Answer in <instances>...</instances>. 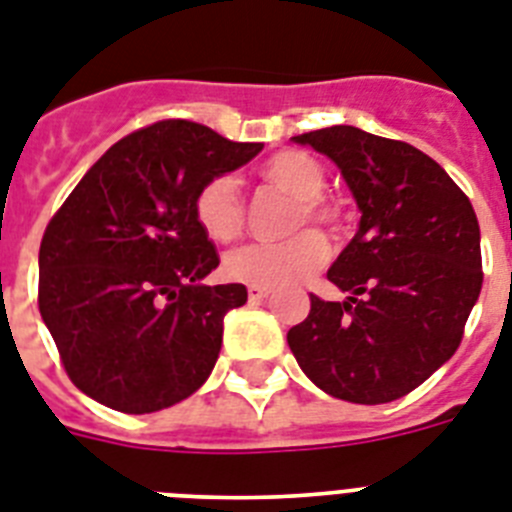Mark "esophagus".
I'll return each mask as SVG.
<instances>
[{
	"label": "esophagus",
	"mask_w": 512,
	"mask_h": 512,
	"mask_svg": "<svg viewBox=\"0 0 512 512\" xmlns=\"http://www.w3.org/2000/svg\"><path fill=\"white\" fill-rule=\"evenodd\" d=\"M247 296H249V302H260V299H268L270 289H265V286H249Z\"/></svg>",
	"instance_id": "obj_1"
}]
</instances>
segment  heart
Listing matches in <instances>:
<instances>
[{
    "instance_id": "b5f03b06",
    "label": "heart",
    "mask_w": 512,
    "mask_h": 512,
    "mask_svg": "<svg viewBox=\"0 0 512 512\" xmlns=\"http://www.w3.org/2000/svg\"><path fill=\"white\" fill-rule=\"evenodd\" d=\"M260 176L273 190L296 200L291 229H304L307 221L336 229L341 210L322 197L325 169L302 150H281L263 163ZM197 221L216 242H234L244 231V200L234 174L213 176L195 200ZM328 257V242L317 231H302L281 244H244L223 257V273L231 281L276 289L309 276Z\"/></svg>"
}]
</instances>
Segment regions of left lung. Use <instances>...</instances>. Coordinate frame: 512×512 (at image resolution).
Instances as JSON below:
<instances>
[{
    "label": "left lung",
    "mask_w": 512,
    "mask_h": 512,
    "mask_svg": "<svg viewBox=\"0 0 512 512\" xmlns=\"http://www.w3.org/2000/svg\"><path fill=\"white\" fill-rule=\"evenodd\" d=\"M291 140L336 163L362 221L328 270L346 302L309 296L289 349L333 398H403L455 354L482 291L474 208L440 163L401 140L349 124Z\"/></svg>",
    "instance_id": "left-lung-1"
}]
</instances>
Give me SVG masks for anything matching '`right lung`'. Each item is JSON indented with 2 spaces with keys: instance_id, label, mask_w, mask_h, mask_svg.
I'll list each match as a JSON object with an SVG mask.
<instances>
[{
  "instance_id": "obj_1",
  "label": "right lung",
  "mask_w": 512,
  "mask_h": 512,
  "mask_svg": "<svg viewBox=\"0 0 512 512\" xmlns=\"http://www.w3.org/2000/svg\"><path fill=\"white\" fill-rule=\"evenodd\" d=\"M263 150L187 119L122 137L77 182L38 252V309L77 388L124 414L190 398L216 367L242 283L218 268L197 192Z\"/></svg>"
}]
</instances>
